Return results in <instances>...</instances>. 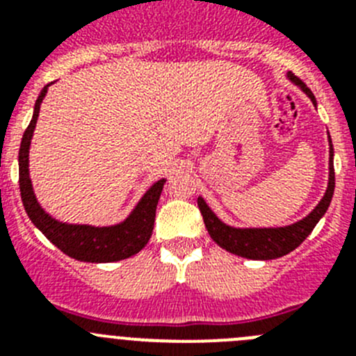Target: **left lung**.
Instances as JSON below:
<instances>
[{
  "instance_id": "1",
  "label": "left lung",
  "mask_w": 356,
  "mask_h": 356,
  "mask_svg": "<svg viewBox=\"0 0 356 356\" xmlns=\"http://www.w3.org/2000/svg\"><path fill=\"white\" fill-rule=\"evenodd\" d=\"M289 78L294 81L296 85H300L301 89L307 92L316 105V97H314L312 90L308 89L307 85L294 76L292 72H289ZM333 188H335V171H333V146L330 140V181L328 188H326L325 197L321 200L319 205L305 217L303 221L296 222V225L285 226V228H251V229H237L232 226H226L213 216L212 210L207 207L203 197H197V207L203 216L207 229H209L210 237L222 248V250L235 253L238 257L251 260H273L280 259L284 254L291 253L292 250L300 246L301 242L310 235L319 219L325 216L328 210L330 201L333 196Z\"/></svg>"
}]
</instances>
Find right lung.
Instances as JSON below:
<instances>
[{
	"instance_id": "add662e5",
	"label": "right lung",
	"mask_w": 356,
	"mask_h": 356,
	"mask_svg": "<svg viewBox=\"0 0 356 356\" xmlns=\"http://www.w3.org/2000/svg\"><path fill=\"white\" fill-rule=\"evenodd\" d=\"M46 92H48V85L37 97L33 118L24 130L21 147H19V191H21V200H23L28 217L58 250L64 251L71 259L81 260V262H118V260H124L131 254L139 253L147 244L153 232L156 203H159L165 180H159L144 194L140 203L135 207L127 221L118 226H108V228L62 225L51 219L37 203L31 191L30 176H28V149H30L31 135L39 118L40 103Z\"/></svg>"
}]
</instances>
